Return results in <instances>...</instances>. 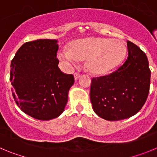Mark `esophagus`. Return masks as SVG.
<instances>
[{"label":"esophagus","instance_id":"obj_1","mask_svg":"<svg viewBox=\"0 0 157 157\" xmlns=\"http://www.w3.org/2000/svg\"><path fill=\"white\" fill-rule=\"evenodd\" d=\"M74 76H75V79L77 80L78 78H79L80 76H81V75H80V73H78V72H75V74H74Z\"/></svg>","mask_w":157,"mask_h":157}]
</instances>
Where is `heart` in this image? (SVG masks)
<instances>
[{
  "mask_svg": "<svg viewBox=\"0 0 157 157\" xmlns=\"http://www.w3.org/2000/svg\"><path fill=\"white\" fill-rule=\"evenodd\" d=\"M127 47L119 39L87 37L76 40L70 48H63L58 56L69 64L75 65L78 59H86L87 70L102 75L116 67L126 55Z\"/></svg>",
  "mask_w": 157,
  "mask_h": 157,
  "instance_id": "b5f03b06",
  "label": "heart"
}]
</instances>
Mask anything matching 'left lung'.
Wrapping results in <instances>:
<instances>
[{
	"instance_id": "8db88e82",
	"label": "left lung",
	"mask_w": 157,
	"mask_h": 157,
	"mask_svg": "<svg viewBox=\"0 0 157 157\" xmlns=\"http://www.w3.org/2000/svg\"><path fill=\"white\" fill-rule=\"evenodd\" d=\"M124 63L107 75L93 78L90 101L95 113L109 121L131 117L145 105L149 93L151 71L145 52L127 41Z\"/></svg>"
}]
</instances>
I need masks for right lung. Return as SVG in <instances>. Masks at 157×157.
Instances as JSON below:
<instances>
[{
	"label": "right lung",
	"instance_id": "right-lung-1",
	"mask_svg": "<svg viewBox=\"0 0 157 157\" xmlns=\"http://www.w3.org/2000/svg\"><path fill=\"white\" fill-rule=\"evenodd\" d=\"M57 40L37 39L24 43L11 62L14 101L24 113L49 120L63 112L73 75L59 68Z\"/></svg>",
	"mask_w": 157,
	"mask_h": 157
}]
</instances>
